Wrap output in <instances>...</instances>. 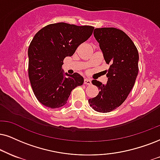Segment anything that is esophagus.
I'll return each instance as SVG.
<instances>
[{
  "mask_svg": "<svg viewBox=\"0 0 160 160\" xmlns=\"http://www.w3.org/2000/svg\"><path fill=\"white\" fill-rule=\"evenodd\" d=\"M84 84H87V85H90V84H91V81H90V79H88V78H84Z\"/></svg>",
  "mask_w": 160,
  "mask_h": 160,
  "instance_id": "34e87169",
  "label": "esophagus"
}]
</instances>
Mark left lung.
I'll use <instances>...</instances> for the list:
<instances>
[{"mask_svg": "<svg viewBox=\"0 0 160 160\" xmlns=\"http://www.w3.org/2000/svg\"><path fill=\"white\" fill-rule=\"evenodd\" d=\"M93 35L110 68L106 75L107 84L92 81L99 92L88 102L96 111L108 113L125 101L134 85L139 71V53L131 39L119 29L96 28Z\"/></svg>", "mask_w": 160, "mask_h": 160, "instance_id": "1", "label": "left lung"}]
</instances>
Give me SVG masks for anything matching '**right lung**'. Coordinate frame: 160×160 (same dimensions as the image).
I'll return each instance as SVG.
<instances>
[{
    "mask_svg": "<svg viewBox=\"0 0 160 160\" xmlns=\"http://www.w3.org/2000/svg\"><path fill=\"white\" fill-rule=\"evenodd\" d=\"M94 27L67 23L47 25L35 34L28 49L29 78L37 99L46 107L59 108L68 102L71 91L82 85L84 78L69 75L62 68L67 56L91 36Z\"/></svg>",
    "mask_w": 160,
    "mask_h": 160,
    "instance_id": "right-lung-1",
    "label": "right lung"
}]
</instances>
